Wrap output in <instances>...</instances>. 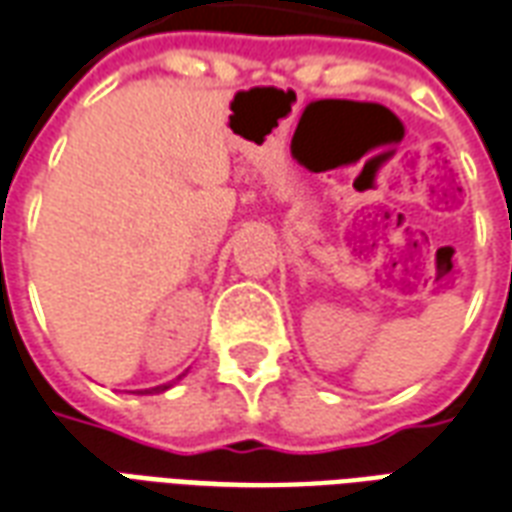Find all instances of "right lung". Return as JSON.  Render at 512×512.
Listing matches in <instances>:
<instances>
[{
    "instance_id": "add662e5",
    "label": "right lung",
    "mask_w": 512,
    "mask_h": 512,
    "mask_svg": "<svg viewBox=\"0 0 512 512\" xmlns=\"http://www.w3.org/2000/svg\"><path fill=\"white\" fill-rule=\"evenodd\" d=\"M165 388H168V385H162V388H154V391H165Z\"/></svg>"
}]
</instances>
